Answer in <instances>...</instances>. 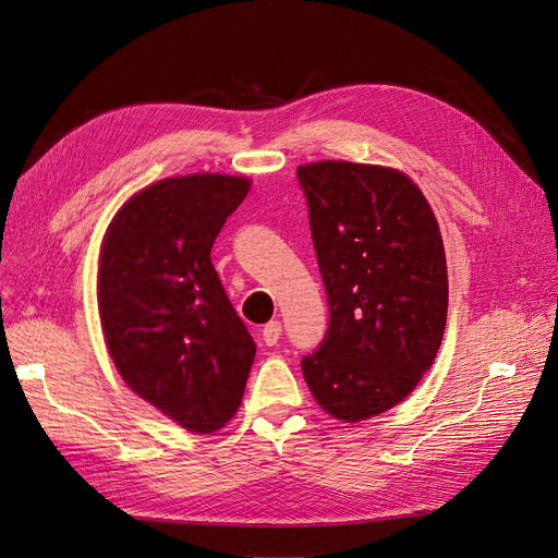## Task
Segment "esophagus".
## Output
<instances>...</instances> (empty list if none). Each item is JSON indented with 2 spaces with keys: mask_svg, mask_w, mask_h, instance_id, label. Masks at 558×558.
<instances>
[{
  "mask_svg": "<svg viewBox=\"0 0 558 558\" xmlns=\"http://www.w3.org/2000/svg\"><path fill=\"white\" fill-rule=\"evenodd\" d=\"M260 336H263V342L268 344V348H272V344H277L279 336H281V323H279V320H272V323H268V325L263 327Z\"/></svg>",
  "mask_w": 558,
  "mask_h": 558,
  "instance_id": "1",
  "label": "esophagus"
}]
</instances>
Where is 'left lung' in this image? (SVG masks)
<instances>
[{
	"label": "left lung",
	"mask_w": 558,
	"mask_h": 558,
	"mask_svg": "<svg viewBox=\"0 0 558 558\" xmlns=\"http://www.w3.org/2000/svg\"><path fill=\"white\" fill-rule=\"evenodd\" d=\"M329 329L302 359L329 415L375 417L432 367L447 320V263L429 202L400 170L317 161L298 168Z\"/></svg>",
	"instance_id": "1"
}]
</instances>
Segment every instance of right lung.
I'll return each instance as SVG.
<instances>
[{
  "instance_id": "add662e5",
  "label": "right lung",
  "mask_w": 558,
  "mask_h": 558,
  "mask_svg": "<svg viewBox=\"0 0 558 558\" xmlns=\"http://www.w3.org/2000/svg\"><path fill=\"white\" fill-rule=\"evenodd\" d=\"M250 185L208 172L156 181L118 210L101 243L97 304L118 373L195 434L233 417L256 356L210 263Z\"/></svg>"
}]
</instances>
